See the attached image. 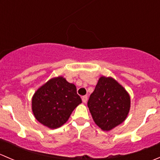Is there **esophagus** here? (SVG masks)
I'll return each instance as SVG.
<instances>
[{"label":"esophagus","instance_id":"1","mask_svg":"<svg viewBox=\"0 0 160 160\" xmlns=\"http://www.w3.org/2000/svg\"><path fill=\"white\" fill-rule=\"evenodd\" d=\"M82 101L83 103H86L88 101V96H83L82 97Z\"/></svg>","mask_w":160,"mask_h":160}]
</instances>
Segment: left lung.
I'll return each mask as SVG.
<instances>
[{
	"label": "left lung",
	"mask_w": 160,
	"mask_h": 160,
	"mask_svg": "<svg viewBox=\"0 0 160 160\" xmlns=\"http://www.w3.org/2000/svg\"><path fill=\"white\" fill-rule=\"evenodd\" d=\"M130 96L112 77H101L88 102L95 124L110 131L126 119L130 110Z\"/></svg>",
	"instance_id": "8db88e82"
}]
</instances>
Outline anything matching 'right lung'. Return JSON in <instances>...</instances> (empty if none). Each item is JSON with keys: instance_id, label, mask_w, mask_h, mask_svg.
I'll use <instances>...</instances> for the list:
<instances>
[{"instance_id": "obj_1", "label": "right lung", "mask_w": 160, "mask_h": 160, "mask_svg": "<svg viewBox=\"0 0 160 160\" xmlns=\"http://www.w3.org/2000/svg\"><path fill=\"white\" fill-rule=\"evenodd\" d=\"M81 103L75 85L58 77L50 79L36 90L32 97V109L38 122L54 129L65 124Z\"/></svg>"}]
</instances>
